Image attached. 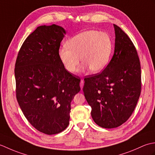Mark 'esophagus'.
<instances>
[{"label": "esophagus", "instance_id": "1", "mask_svg": "<svg viewBox=\"0 0 155 155\" xmlns=\"http://www.w3.org/2000/svg\"><path fill=\"white\" fill-rule=\"evenodd\" d=\"M83 85H84V81H83V79H82V80L81 81V83H80V87H81V89H82V88H83Z\"/></svg>", "mask_w": 155, "mask_h": 155}]
</instances>
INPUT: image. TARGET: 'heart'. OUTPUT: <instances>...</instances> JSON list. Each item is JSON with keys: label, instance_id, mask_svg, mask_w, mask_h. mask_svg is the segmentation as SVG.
I'll list each match as a JSON object with an SVG mask.
<instances>
[{"label": "heart", "instance_id": "obj_1", "mask_svg": "<svg viewBox=\"0 0 155 155\" xmlns=\"http://www.w3.org/2000/svg\"><path fill=\"white\" fill-rule=\"evenodd\" d=\"M113 52V42L107 32L89 30L71 37L58 51L59 58L68 72L73 73L80 64L94 73L107 67Z\"/></svg>", "mask_w": 155, "mask_h": 155}]
</instances>
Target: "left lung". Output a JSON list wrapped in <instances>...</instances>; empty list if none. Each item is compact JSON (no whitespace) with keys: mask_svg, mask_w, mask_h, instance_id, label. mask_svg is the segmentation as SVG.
Listing matches in <instances>:
<instances>
[{"mask_svg":"<svg viewBox=\"0 0 155 155\" xmlns=\"http://www.w3.org/2000/svg\"><path fill=\"white\" fill-rule=\"evenodd\" d=\"M113 58L103 72L84 78L83 92L95 123L113 128L133 113L141 91V71L136 48L128 35L114 25Z\"/></svg>","mask_w":155,"mask_h":155,"instance_id":"1","label":"left lung"}]
</instances>
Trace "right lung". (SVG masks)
Instances as JSON below:
<instances>
[{"label":"right lung","instance_id":"1","mask_svg":"<svg viewBox=\"0 0 155 155\" xmlns=\"http://www.w3.org/2000/svg\"><path fill=\"white\" fill-rule=\"evenodd\" d=\"M66 32L60 26H40L28 35L16 58V99L36 129L47 134L68 127L71 103L81 91V80L68 72L58 51Z\"/></svg>","mask_w":155,"mask_h":155}]
</instances>
